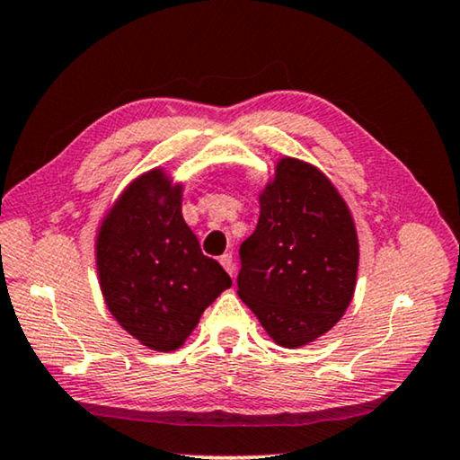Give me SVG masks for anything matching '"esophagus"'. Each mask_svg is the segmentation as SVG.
Segmentation results:
<instances>
[{"mask_svg":"<svg viewBox=\"0 0 460 460\" xmlns=\"http://www.w3.org/2000/svg\"><path fill=\"white\" fill-rule=\"evenodd\" d=\"M219 263L225 268V271L233 278V274H235V261H233V255L231 253H223L219 258Z\"/></svg>","mask_w":460,"mask_h":460,"instance_id":"1","label":"esophagus"}]
</instances>
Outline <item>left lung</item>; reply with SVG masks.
Instances as JSON below:
<instances>
[{
  "mask_svg": "<svg viewBox=\"0 0 460 460\" xmlns=\"http://www.w3.org/2000/svg\"><path fill=\"white\" fill-rule=\"evenodd\" d=\"M237 294L286 349L323 337L351 305L359 239L323 170L284 155L260 192V221L239 249Z\"/></svg>",
  "mask_w": 460,
  "mask_h": 460,
  "instance_id": "left-lung-1",
  "label": "left lung"
}]
</instances>
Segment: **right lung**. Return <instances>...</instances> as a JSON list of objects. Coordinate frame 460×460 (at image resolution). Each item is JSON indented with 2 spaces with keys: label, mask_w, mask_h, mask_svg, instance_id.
Returning <instances> with one entry per match:
<instances>
[{
  "label": "right lung",
  "mask_w": 460,
  "mask_h": 460,
  "mask_svg": "<svg viewBox=\"0 0 460 460\" xmlns=\"http://www.w3.org/2000/svg\"><path fill=\"white\" fill-rule=\"evenodd\" d=\"M182 189L164 168L134 178L99 225L95 261L115 321L152 351H176L231 288L182 219Z\"/></svg>",
  "instance_id": "right-lung-1"
}]
</instances>
